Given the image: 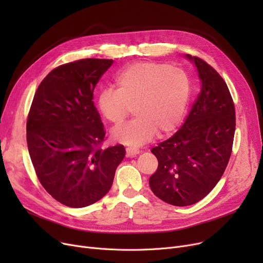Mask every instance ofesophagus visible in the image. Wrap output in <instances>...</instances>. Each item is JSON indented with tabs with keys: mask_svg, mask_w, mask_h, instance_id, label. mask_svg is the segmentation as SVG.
<instances>
[{
	"mask_svg": "<svg viewBox=\"0 0 263 263\" xmlns=\"http://www.w3.org/2000/svg\"><path fill=\"white\" fill-rule=\"evenodd\" d=\"M126 151L129 157H135L136 155H139L141 153V150L136 147H127Z\"/></svg>",
	"mask_w": 263,
	"mask_h": 263,
	"instance_id": "1",
	"label": "esophagus"
}]
</instances>
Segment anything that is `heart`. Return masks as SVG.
Wrapping results in <instances>:
<instances>
[{
	"mask_svg": "<svg viewBox=\"0 0 263 263\" xmlns=\"http://www.w3.org/2000/svg\"><path fill=\"white\" fill-rule=\"evenodd\" d=\"M115 88L100 91L97 106L118 126L134 107L135 119L112 131L116 142L141 146L157 134L174 130L182 120L191 95V81L181 68L157 62L129 65L116 76Z\"/></svg>",
	"mask_w": 263,
	"mask_h": 263,
	"instance_id": "b5f03b06",
	"label": "heart"
}]
</instances>
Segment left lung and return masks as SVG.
<instances>
[{
  "mask_svg": "<svg viewBox=\"0 0 263 263\" xmlns=\"http://www.w3.org/2000/svg\"><path fill=\"white\" fill-rule=\"evenodd\" d=\"M200 91L183 123L168 140L151 149L159 162L149 178L154 194L177 206L198 202L213 190L229 162L236 110L226 82L197 57Z\"/></svg>",
  "mask_w": 263,
  "mask_h": 263,
  "instance_id": "8db88e82",
  "label": "left lung"
}]
</instances>
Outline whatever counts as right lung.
I'll use <instances>...</instances> for the list:
<instances>
[{
  "label": "right lung",
  "mask_w": 263,
  "mask_h": 263,
  "mask_svg": "<svg viewBox=\"0 0 263 263\" xmlns=\"http://www.w3.org/2000/svg\"><path fill=\"white\" fill-rule=\"evenodd\" d=\"M113 60L83 59L57 67L40 83L26 121V142L39 182L70 208L100 200L124 158L122 145L102 148L105 131L93 89Z\"/></svg>",
  "instance_id": "obj_1"
}]
</instances>
